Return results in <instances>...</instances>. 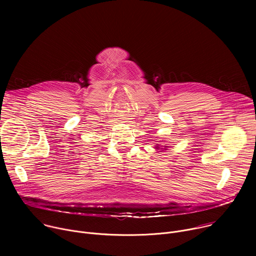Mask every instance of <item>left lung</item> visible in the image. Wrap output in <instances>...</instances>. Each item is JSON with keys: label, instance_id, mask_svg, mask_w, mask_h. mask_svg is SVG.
Returning a JSON list of instances; mask_svg holds the SVG:
<instances>
[{"label": "left lung", "instance_id": "8db88e82", "mask_svg": "<svg viewBox=\"0 0 256 256\" xmlns=\"http://www.w3.org/2000/svg\"><path fill=\"white\" fill-rule=\"evenodd\" d=\"M156 148H159V147H156Z\"/></svg>", "mask_w": 256, "mask_h": 256}]
</instances>
